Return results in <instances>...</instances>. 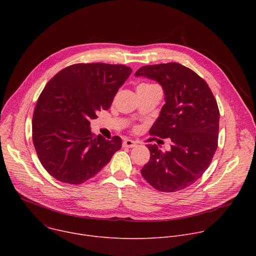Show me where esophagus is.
<instances>
[{"mask_svg": "<svg viewBox=\"0 0 256 256\" xmlns=\"http://www.w3.org/2000/svg\"><path fill=\"white\" fill-rule=\"evenodd\" d=\"M122 146L126 148H134V147H136V142H134L132 140H124L122 142Z\"/></svg>", "mask_w": 256, "mask_h": 256, "instance_id": "esophagus-1", "label": "esophagus"}]
</instances>
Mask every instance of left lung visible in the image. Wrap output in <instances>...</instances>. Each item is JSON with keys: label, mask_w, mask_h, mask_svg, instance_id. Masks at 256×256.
Listing matches in <instances>:
<instances>
[{"label": "left lung", "mask_w": 256, "mask_h": 256, "mask_svg": "<svg viewBox=\"0 0 256 256\" xmlns=\"http://www.w3.org/2000/svg\"><path fill=\"white\" fill-rule=\"evenodd\" d=\"M134 76L162 86L165 104L150 134L172 142L171 150L165 153L157 144H147L151 156L140 173L157 190H184L202 177L216 150L220 120L216 101L206 82L178 62L144 66Z\"/></svg>", "instance_id": "8db88e82"}]
</instances>
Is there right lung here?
<instances>
[{
  "instance_id": "obj_1",
  "label": "right lung",
  "mask_w": 256,
  "mask_h": 256,
  "mask_svg": "<svg viewBox=\"0 0 256 256\" xmlns=\"http://www.w3.org/2000/svg\"><path fill=\"white\" fill-rule=\"evenodd\" d=\"M132 74L124 64H76L64 68L46 84L36 103L32 140L46 170L68 184L95 176L122 148L91 132L90 120L112 106L118 89Z\"/></svg>"
}]
</instances>
